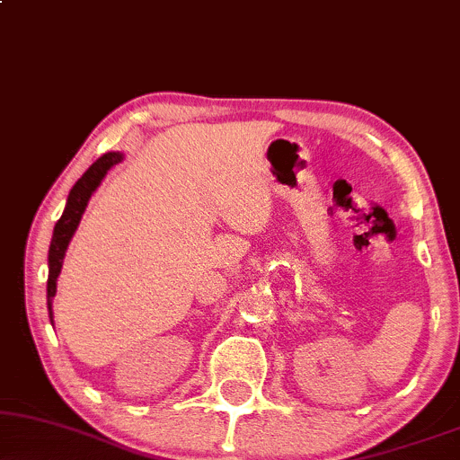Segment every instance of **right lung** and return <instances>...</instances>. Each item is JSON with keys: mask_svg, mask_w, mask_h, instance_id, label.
Segmentation results:
<instances>
[{"mask_svg": "<svg viewBox=\"0 0 460 460\" xmlns=\"http://www.w3.org/2000/svg\"><path fill=\"white\" fill-rule=\"evenodd\" d=\"M124 159V153L119 151H109L105 155L96 159L92 166L85 170L73 189L69 191V198H66L63 217L58 218V223L54 225V234L50 242V250H48V311H50V322H52V301L54 294H57V279L60 275V269H63V261L66 254V248H69L71 237L75 235L79 220H82L85 206L92 198V193L101 187L102 179H105L109 170H111L115 164H119Z\"/></svg>", "mask_w": 460, "mask_h": 460, "instance_id": "add662e5", "label": "right lung"}]
</instances>
